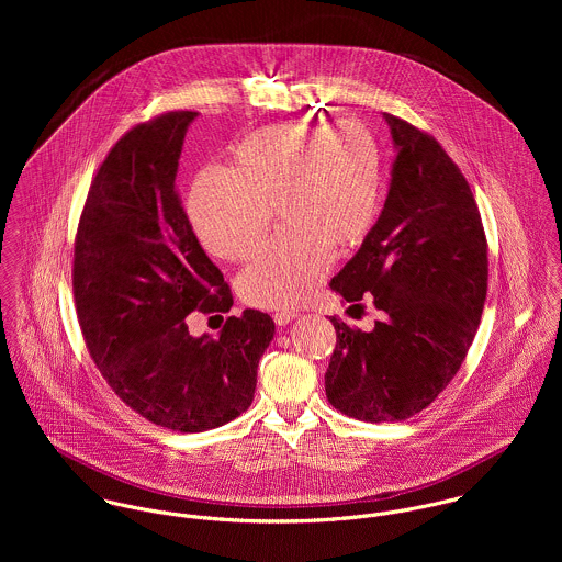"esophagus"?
<instances>
[{
	"label": "esophagus",
	"mask_w": 562,
	"mask_h": 562,
	"mask_svg": "<svg viewBox=\"0 0 562 562\" xmlns=\"http://www.w3.org/2000/svg\"><path fill=\"white\" fill-rule=\"evenodd\" d=\"M299 314L296 312H288V310H281V312H277L272 318H274V322L279 324V326H285L288 322L294 321Z\"/></svg>",
	"instance_id": "34e87169"
}]
</instances>
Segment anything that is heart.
Listing matches in <instances>:
<instances>
[{
	"label": "heart",
	"instance_id": "1",
	"mask_svg": "<svg viewBox=\"0 0 562 562\" xmlns=\"http://www.w3.org/2000/svg\"><path fill=\"white\" fill-rule=\"evenodd\" d=\"M383 149L361 121L281 123L250 132L232 170L207 168L190 190L188 216L216 257L240 261L263 240L274 207L283 232L238 277L248 305L283 310L307 303L333 259L376 223Z\"/></svg>",
	"mask_w": 562,
	"mask_h": 562
}]
</instances>
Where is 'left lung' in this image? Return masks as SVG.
<instances>
[{
    "label": "left lung",
    "instance_id": "1",
    "mask_svg": "<svg viewBox=\"0 0 562 562\" xmlns=\"http://www.w3.org/2000/svg\"><path fill=\"white\" fill-rule=\"evenodd\" d=\"M385 121L398 156L383 214L330 281L348 303L366 296L383 312L370 333L330 318L326 398L361 422H401L448 387L479 330L488 279L465 175L430 134L394 114Z\"/></svg>",
    "mask_w": 562,
    "mask_h": 562
}]
</instances>
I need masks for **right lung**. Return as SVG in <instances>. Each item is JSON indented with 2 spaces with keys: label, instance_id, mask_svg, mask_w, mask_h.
<instances>
[{
  "label": "right lung",
  "instance_id": "add662e5",
  "mask_svg": "<svg viewBox=\"0 0 562 562\" xmlns=\"http://www.w3.org/2000/svg\"><path fill=\"white\" fill-rule=\"evenodd\" d=\"M194 116L164 112L119 138L90 183L74 250L76 310L94 366L130 408L175 432H203L244 413L274 335L257 310L227 318L216 339L188 333L192 312L234 305L175 188Z\"/></svg>",
  "mask_w": 562,
  "mask_h": 562
}]
</instances>
